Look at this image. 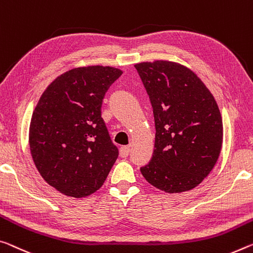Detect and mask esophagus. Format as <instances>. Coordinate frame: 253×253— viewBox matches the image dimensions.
I'll return each mask as SVG.
<instances>
[{"label":"esophagus","instance_id":"1","mask_svg":"<svg viewBox=\"0 0 253 253\" xmlns=\"http://www.w3.org/2000/svg\"><path fill=\"white\" fill-rule=\"evenodd\" d=\"M129 153H130L129 146H122V147H120L119 154H120V156H122V158H127V156L129 155Z\"/></svg>","mask_w":253,"mask_h":253}]
</instances>
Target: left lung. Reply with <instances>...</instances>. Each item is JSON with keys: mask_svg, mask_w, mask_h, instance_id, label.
<instances>
[{"mask_svg": "<svg viewBox=\"0 0 253 253\" xmlns=\"http://www.w3.org/2000/svg\"><path fill=\"white\" fill-rule=\"evenodd\" d=\"M135 69L150 98L156 130L153 155L141 167L142 174L170 194L190 190L210 174L222 148L217 103L202 80L180 64L155 61Z\"/></svg>", "mask_w": 253, "mask_h": 253, "instance_id": "obj_1", "label": "left lung"}]
</instances>
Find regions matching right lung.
<instances>
[{"mask_svg": "<svg viewBox=\"0 0 253 253\" xmlns=\"http://www.w3.org/2000/svg\"><path fill=\"white\" fill-rule=\"evenodd\" d=\"M123 72L78 67L51 82L35 108L29 144L43 180L75 198L97 191L118 158L101 118L106 92Z\"/></svg>", "mask_w": 253, "mask_h": 253, "instance_id": "obj_1", "label": "right lung"}]
</instances>
